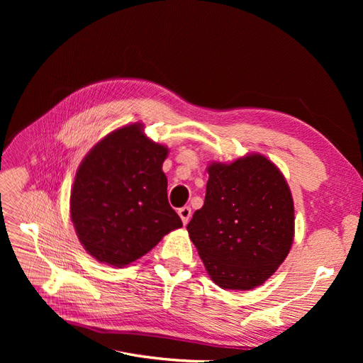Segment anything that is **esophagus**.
<instances>
[{"instance_id": "1", "label": "esophagus", "mask_w": 363, "mask_h": 363, "mask_svg": "<svg viewBox=\"0 0 363 363\" xmlns=\"http://www.w3.org/2000/svg\"><path fill=\"white\" fill-rule=\"evenodd\" d=\"M179 216L182 218V221H183V224H184V225L188 224V223H189V219H191V216H192L191 207H189V206H184V207L179 208Z\"/></svg>"}]
</instances>
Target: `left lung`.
I'll use <instances>...</instances> for the list:
<instances>
[{"label": "left lung", "mask_w": 363, "mask_h": 363, "mask_svg": "<svg viewBox=\"0 0 363 363\" xmlns=\"http://www.w3.org/2000/svg\"><path fill=\"white\" fill-rule=\"evenodd\" d=\"M204 204L188 224L211 279L223 289L265 283L289 255L294 201L283 174L262 155L207 168Z\"/></svg>", "instance_id": "8db88e82"}]
</instances>
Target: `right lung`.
Here are the masks:
<instances>
[{"mask_svg": "<svg viewBox=\"0 0 363 363\" xmlns=\"http://www.w3.org/2000/svg\"><path fill=\"white\" fill-rule=\"evenodd\" d=\"M168 148L142 124L118 128L87 152L71 191V219L84 250L116 268L144 255L182 219L168 203Z\"/></svg>", "mask_w": 363, "mask_h": 363, "instance_id": "obj_1", "label": "right lung"}]
</instances>
